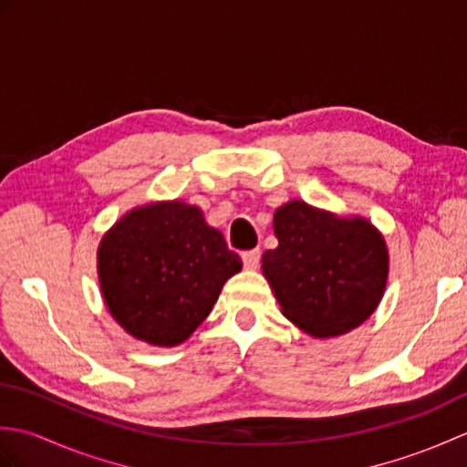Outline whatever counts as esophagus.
Masks as SVG:
<instances>
[{
	"mask_svg": "<svg viewBox=\"0 0 467 467\" xmlns=\"http://www.w3.org/2000/svg\"><path fill=\"white\" fill-rule=\"evenodd\" d=\"M259 263H261V251H259V249H253V251L243 253V265H244V269H249V271L259 269Z\"/></svg>",
	"mask_w": 467,
	"mask_h": 467,
	"instance_id": "34e87169",
	"label": "esophagus"
}]
</instances>
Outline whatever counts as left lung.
I'll use <instances>...</instances> for the list:
<instances>
[{"instance_id": "8db88e82", "label": "left lung", "mask_w": 467, "mask_h": 467, "mask_svg": "<svg viewBox=\"0 0 467 467\" xmlns=\"http://www.w3.org/2000/svg\"><path fill=\"white\" fill-rule=\"evenodd\" d=\"M273 231L279 246L261 269L286 319L315 339L369 319L389 276V251L371 221L289 201L275 211Z\"/></svg>"}]
</instances>
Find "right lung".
Listing matches in <instances>:
<instances>
[{
	"label": "right lung",
	"mask_w": 467,
	"mask_h": 467,
	"mask_svg": "<svg viewBox=\"0 0 467 467\" xmlns=\"http://www.w3.org/2000/svg\"><path fill=\"white\" fill-rule=\"evenodd\" d=\"M241 269L223 233L184 201L134 206L98 244L106 309L128 335L154 347L184 343Z\"/></svg>",
	"instance_id": "add662e5"
}]
</instances>
